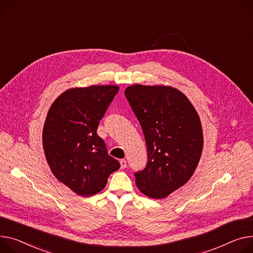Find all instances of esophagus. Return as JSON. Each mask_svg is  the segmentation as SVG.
Returning a JSON list of instances; mask_svg holds the SVG:
<instances>
[{
    "label": "esophagus",
    "mask_w": 253,
    "mask_h": 253,
    "mask_svg": "<svg viewBox=\"0 0 253 253\" xmlns=\"http://www.w3.org/2000/svg\"><path fill=\"white\" fill-rule=\"evenodd\" d=\"M120 166H121V169H125V168L127 167V162H126V160H121V161H120Z\"/></svg>",
    "instance_id": "34e87169"
}]
</instances>
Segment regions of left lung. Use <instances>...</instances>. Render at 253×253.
Here are the masks:
<instances>
[{"label": "left lung", "instance_id": "left-lung-1", "mask_svg": "<svg viewBox=\"0 0 253 253\" xmlns=\"http://www.w3.org/2000/svg\"><path fill=\"white\" fill-rule=\"evenodd\" d=\"M125 95L142 128L147 164L135 173L138 189L165 198L191 178L204 146L199 116L187 96L164 85L128 86Z\"/></svg>", "mask_w": 253, "mask_h": 253}]
</instances>
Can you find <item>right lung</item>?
<instances>
[{"instance_id":"right-lung-1","label":"right lung","mask_w":253,"mask_h":253,"mask_svg":"<svg viewBox=\"0 0 253 253\" xmlns=\"http://www.w3.org/2000/svg\"><path fill=\"white\" fill-rule=\"evenodd\" d=\"M118 90L116 85L71 88L47 112L42 130L45 159L54 176L80 196L103 190L120 168L96 133Z\"/></svg>"}]
</instances>
